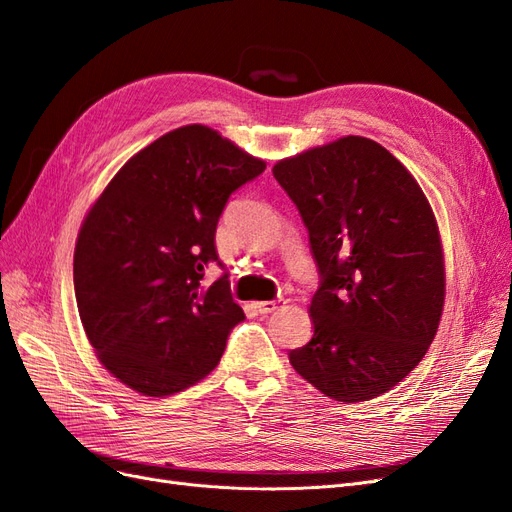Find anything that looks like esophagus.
Instances as JSON below:
<instances>
[{
    "instance_id": "obj_1",
    "label": "esophagus",
    "mask_w": 512,
    "mask_h": 512,
    "mask_svg": "<svg viewBox=\"0 0 512 512\" xmlns=\"http://www.w3.org/2000/svg\"><path fill=\"white\" fill-rule=\"evenodd\" d=\"M284 303H286L284 297H277L275 301H258V303H254V307H256L258 314H271V312H275L277 307H282Z\"/></svg>"
}]
</instances>
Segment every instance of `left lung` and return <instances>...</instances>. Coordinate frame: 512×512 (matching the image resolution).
I'll use <instances>...</instances> for the list:
<instances>
[{"label": "left lung", "mask_w": 512, "mask_h": 512, "mask_svg": "<svg viewBox=\"0 0 512 512\" xmlns=\"http://www.w3.org/2000/svg\"><path fill=\"white\" fill-rule=\"evenodd\" d=\"M297 205L320 273L314 335L290 365L331 399H374L421 363L444 307L433 211L393 153L344 136L273 166Z\"/></svg>", "instance_id": "1"}]
</instances>
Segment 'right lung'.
<instances>
[{"mask_svg":"<svg viewBox=\"0 0 512 512\" xmlns=\"http://www.w3.org/2000/svg\"><path fill=\"white\" fill-rule=\"evenodd\" d=\"M267 164L192 123L121 166L89 209L74 250L79 316L100 363L147 397L175 395L220 363L245 320L215 228L230 194Z\"/></svg>","mask_w":512,"mask_h":512,"instance_id":"1","label":"right lung"}]
</instances>
